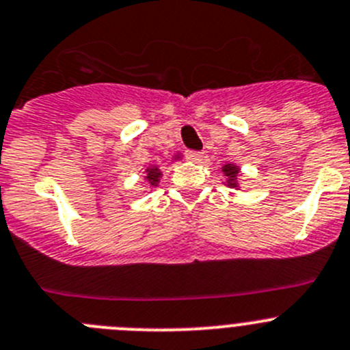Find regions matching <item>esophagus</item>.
I'll return each instance as SVG.
<instances>
[{
	"label": "esophagus",
	"mask_w": 350,
	"mask_h": 350,
	"mask_svg": "<svg viewBox=\"0 0 350 350\" xmlns=\"http://www.w3.org/2000/svg\"><path fill=\"white\" fill-rule=\"evenodd\" d=\"M186 159L191 160V162H202V159H204V153L202 152H186Z\"/></svg>",
	"instance_id": "esophagus-1"
}]
</instances>
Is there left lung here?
<instances>
[{
  "mask_svg": "<svg viewBox=\"0 0 350 350\" xmlns=\"http://www.w3.org/2000/svg\"><path fill=\"white\" fill-rule=\"evenodd\" d=\"M221 171H223L224 178H226L224 185H226L228 188H234V190H237V188H238V174H240V167H238L237 164H224L223 167H221Z\"/></svg>",
  "mask_w": 350,
  "mask_h": 350,
  "instance_id": "obj_1",
  "label": "left lung"
}]
</instances>
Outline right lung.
Here are the masks:
<instances>
[{"label":"right lung","instance_id":"obj_1","mask_svg":"<svg viewBox=\"0 0 350 350\" xmlns=\"http://www.w3.org/2000/svg\"><path fill=\"white\" fill-rule=\"evenodd\" d=\"M174 159H181V155H174ZM160 178H162V172H160V169L157 167V165H150V167L145 169V181L148 183L152 188H157L160 183Z\"/></svg>","mask_w":350,"mask_h":350}]
</instances>
